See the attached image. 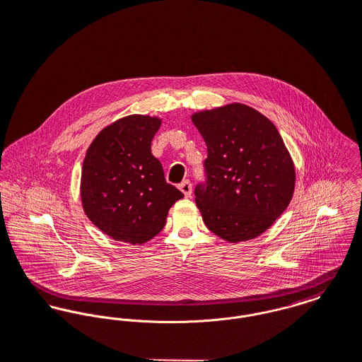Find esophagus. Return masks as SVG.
<instances>
[{"mask_svg":"<svg viewBox=\"0 0 362 362\" xmlns=\"http://www.w3.org/2000/svg\"><path fill=\"white\" fill-rule=\"evenodd\" d=\"M179 189L180 192L186 196V197H190L192 196V190H193V186H192V182L190 180H185L179 185Z\"/></svg>","mask_w":362,"mask_h":362,"instance_id":"34e87169","label":"esophagus"}]
</instances>
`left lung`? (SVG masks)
Masks as SVG:
<instances>
[{"label": "left lung", "mask_w": 362, "mask_h": 362, "mask_svg": "<svg viewBox=\"0 0 362 362\" xmlns=\"http://www.w3.org/2000/svg\"><path fill=\"white\" fill-rule=\"evenodd\" d=\"M205 146L204 180L194 189L206 228L238 243L264 233L293 197L296 172L275 124L229 104L194 114Z\"/></svg>", "instance_id": "1"}]
</instances>
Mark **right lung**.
Segmentation results:
<instances>
[{
	"mask_svg": "<svg viewBox=\"0 0 362 362\" xmlns=\"http://www.w3.org/2000/svg\"><path fill=\"white\" fill-rule=\"evenodd\" d=\"M158 118L130 115L103 129L81 168V204L88 219L112 239L141 244L158 235L169 208L183 197L166 183L151 154Z\"/></svg>",
	"mask_w": 362,
	"mask_h": 362,
	"instance_id": "right-lung-1",
	"label": "right lung"
}]
</instances>
